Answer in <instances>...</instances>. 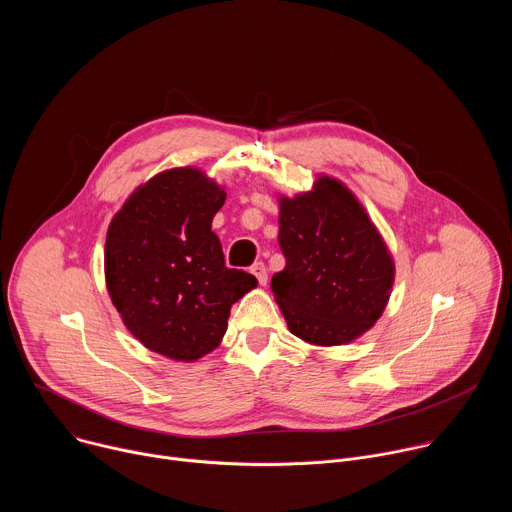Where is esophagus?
Masks as SVG:
<instances>
[{
	"instance_id": "esophagus-1",
	"label": "esophagus",
	"mask_w": 512,
	"mask_h": 512,
	"mask_svg": "<svg viewBox=\"0 0 512 512\" xmlns=\"http://www.w3.org/2000/svg\"><path fill=\"white\" fill-rule=\"evenodd\" d=\"M251 273L257 277L259 285H267V267H265L263 263H255V265L251 267Z\"/></svg>"
}]
</instances>
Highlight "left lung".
Returning <instances> with one entry per match:
<instances>
[{
  "label": "left lung",
  "mask_w": 512,
  "mask_h": 512,
  "mask_svg": "<svg viewBox=\"0 0 512 512\" xmlns=\"http://www.w3.org/2000/svg\"><path fill=\"white\" fill-rule=\"evenodd\" d=\"M285 269L271 289L291 334L338 346L381 318L395 279L393 257L356 196L320 176L310 192L279 198Z\"/></svg>",
  "instance_id": "1"
}]
</instances>
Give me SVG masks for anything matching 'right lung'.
I'll use <instances>...</instances> for the list:
<instances>
[{
	"instance_id": "right-lung-1",
	"label": "right lung",
	"mask_w": 512,
	"mask_h": 512,
	"mask_svg": "<svg viewBox=\"0 0 512 512\" xmlns=\"http://www.w3.org/2000/svg\"><path fill=\"white\" fill-rule=\"evenodd\" d=\"M227 192L198 168L141 184L113 216L105 281L127 330L152 352L198 360L221 344L231 308L257 285L229 269L212 233Z\"/></svg>"
}]
</instances>
